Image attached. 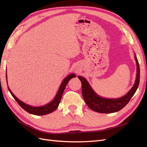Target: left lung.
Instances as JSON below:
<instances>
[{
  "label": "left lung",
  "mask_w": 147,
  "mask_h": 147,
  "mask_svg": "<svg viewBox=\"0 0 147 147\" xmlns=\"http://www.w3.org/2000/svg\"><path fill=\"white\" fill-rule=\"evenodd\" d=\"M137 65L136 79L134 85L127 94L117 99H108L99 96L93 90L85 78L78 76L82 83V95L86 105L90 109L96 112L110 113L117 112L125 107L135 94L140 81V67L137 56L134 54Z\"/></svg>",
  "instance_id": "1"
}]
</instances>
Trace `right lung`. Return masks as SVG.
<instances>
[{
	"instance_id": "1",
	"label": "right lung",
	"mask_w": 147,
	"mask_h": 147,
	"mask_svg": "<svg viewBox=\"0 0 147 147\" xmlns=\"http://www.w3.org/2000/svg\"><path fill=\"white\" fill-rule=\"evenodd\" d=\"M74 77H76V75H75L74 74H71L67 75V76L63 80V81L62 82L61 85L58 89V91H57L55 97V98L53 99L50 102H49V103L42 106L33 107L24 103V102L21 101L18 98H17V97L14 95V94H13V93L11 91L9 88L8 87V88L10 92L11 93V96L13 97V98L15 99V100L18 102V104L24 110H26V112L35 115H45L54 112V111L58 107L60 101L61 100L62 96H63V94L67 84L68 83V82H69L70 79H72V78H74ZM6 80L7 82V72H6Z\"/></svg>"
}]
</instances>
